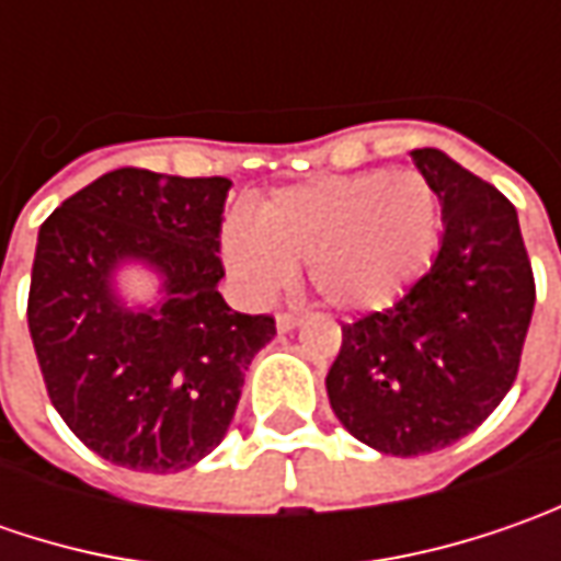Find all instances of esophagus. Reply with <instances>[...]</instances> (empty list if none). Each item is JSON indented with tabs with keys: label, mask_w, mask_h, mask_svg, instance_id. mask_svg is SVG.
I'll list each match as a JSON object with an SVG mask.
<instances>
[{
	"label": "esophagus",
	"mask_w": 561,
	"mask_h": 561,
	"mask_svg": "<svg viewBox=\"0 0 561 561\" xmlns=\"http://www.w3.org/2000/svg\"><path fill=\"white\" fill-rule=\"evenodd\" d=\"M299 324H302V318H299V314H290V312L277 314V331H280V334H290L293 328H299Z\"/></svg>",
	"instance_id": "34e87169"
}]
</instances>
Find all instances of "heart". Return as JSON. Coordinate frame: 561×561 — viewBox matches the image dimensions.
<instances>
[{"mask_svg":"<svg viewBox=\"0 0 561 561\" xmlns=\"http://www.w3.org/2000/svg\"><path fill=\"white\" fill-rule=\"evenodd\" d=\"M440 230L437 190L419 171H362L274 190L255 221L230 215L221 259L240 290L265 299L302 265L340 312L390 306L427 262Z\"/></svg>","mask_w":561,"mask_h":561,"instance_id":"heart-1","label":"heart"}]
</instances>
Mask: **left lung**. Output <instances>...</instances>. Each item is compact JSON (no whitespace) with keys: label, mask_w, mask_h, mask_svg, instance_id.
Listing matches in <instances>:
<instances>
[{"label":"left lung","mask_w":561,"mask_h":561,"mask_svg":"<svg viewBox=\"0 0 561 561\" xmlns=\"http://www.w3.org/2000/svg\"><path fill=\"white\" fill-rule=\"evenodd\" d=\"M412 162L440 199V249L390 309L343 324L324 380L340 424L387 456L471 434L515 383L534 314L515 205L440 149Z\"/></svg>","instance_id":"obj_1"}]
</instances>
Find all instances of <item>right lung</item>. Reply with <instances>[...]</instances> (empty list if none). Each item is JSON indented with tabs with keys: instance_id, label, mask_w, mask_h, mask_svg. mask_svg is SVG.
I'll return each instance as SVG.
<instances>
[{
	"instance_id": "add662e5",
	"label": "right lung",
	"mask_w": 561,
	"mask_h": 561,
	"mask_svg": "<svg viewBox=\"0 0 561 561\" xmlns=\"http://www.w3.org/2000/svg\"><path fill=\"white\" fill-rule=\"evenodd\" d=\"M227 190L118 168L39 227L27 302L39 371L65 424L121 468L168 474L208 456L274 336L268 314L233 312L218 293ZM127 270L157 280L146 304L123 290Z\"/></svg>"
}]
</instances>
